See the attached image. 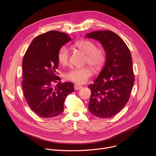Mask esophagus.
Returning <instances> with one entry per match:
<instances>
[{"instance_id": "34e87169", "label": "esophagus", "mask_w": 156, "mask_h": 156, "mask_svg": "<svg viewBox=\"0 0 156 156\" xmlns=\"http://www.w3.org/2000/svg\"><path fill=\"white\" fill-rule=\"evenodd\" d=\"M82 87V86H80V85H78V84H75V86H74V89H75V90H80V89Z\"/></svg>"}]
</instances>
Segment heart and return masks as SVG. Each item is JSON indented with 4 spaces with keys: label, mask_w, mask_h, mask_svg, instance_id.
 I'll use <instances>...</instances> for the list:
<instances>
[{
    "label": "heart",
    "mask_w": 156,
    "mask_h": 156,
    "mask_svg": "<svg viewBox=\"0 0 156 156\" xmlns=\"http://www.w3.org/2000/svg\"><path fill=\"white\" fill-rule=\"evenodd\" d=\"M74 46L86 54L84 63H87L90 65L94 70H98L100 69L104 65L106 58L105 51L102 48L96 47L94 42L83 39L76 42ZM57 59L59 63L62 66L69 65V50L67 48L62 46L60 48L58 52ZM91 75V70L86 66L83 68L72 69L66 73L65 77L67 80L78 84H81L86 83Z\"/></svg>",
    "instance_id": "1"
}]
</instances>
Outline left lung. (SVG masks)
Returning a JSON list of instances; mask_svg holds the SVG:
<instances>
[{"label":"left lung","instance_id":"obj_1","mask_svg":"<svg viewBox=\"0 0 156 156\" xmlns=\"http://www.w3.org/2000/svg\"><path fill=\"white\" fill-rule=\"evenodd\" d=\"M86 37L99 41L106 54L103 69L88 86L91 91L89 110L100 118L114 117L127 103L134 84L130 51L125 42L109 30L91 32Z\"/></svg>","mask_w":156,"mask_h":156}]
</instances>
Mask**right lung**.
Masks as SVG:
<instances>
[{"instance_id":"1","label":"right lung","mask_w":156,"mask_h":156,"mask_svg":"<svg viewBox=\"0 0 156 156\" xmlns=\"http://www.w3.org/2000/svg\"><path fill=\"white\" fill-rule=\"evenodd\" d=\"M71 41L64 33L50 31L36 37L22 62L23 94L33 112L42 118H51L63 112L65 98L74 91L72 83L58 82V52ZM57 82L55 87L52 84Z\"/></svg>"}]
</instances>
